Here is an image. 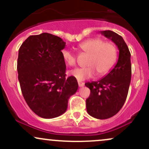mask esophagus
I'll list each match as a JSON object with an SVG mask.
<instances>
[{"label": "esophagus", "mask_w": 149, "mask_h": 149, "mask_svg": "<svg viewBox=\"0 0 149 149\" xmlns=\"http://www.w3.org/2000/svg\"><path fill=\"white\" fill-rule=\"evenodd\" d=\"M78 85H79V87H83V86H84L85 83H83V82L78 81Z\"/></svg>", "instance_id": "obj_1"}]
</instances>
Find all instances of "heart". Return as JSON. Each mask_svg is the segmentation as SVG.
Masks as SVG:
<instances>
[{
  "instance_id": "obj_1",
  "label": "heart",
  "mask_w": 149,
  "mask_h": 149,
  "mask_svg": "<svg viewBox=\"0 0 149 149\" xmlns=\"http://www.w3.org/2000/svg\"><path fill=\"white\" fill-rule=\"evenodd\" d=\"M81 53L88 54L86 61L88 66L77 68L71 71V74L78 80H85L95 76H106L113 69L118 58L117 48L111 42H104L102 39L95 38L82 42L78 45ZM61 55L66 64L75 66L76 55L69 49H64Z\"/></svg>"
}]
</instances>
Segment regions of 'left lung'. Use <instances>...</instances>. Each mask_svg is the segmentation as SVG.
<instances>
[{
  "label": "left lung",
  "mask_w": 149,
  "mask_h": 149,
  "mask_svg": "<svg viewBox=\"0 0 149 149\" xmlns=\"http://www.w3.org/2000/svg\"><path fill=\"white\" fill-rule=\"evenodd\" d=\"M100 33L117 45L118 59L107 76L98 81L85 84L90 90V97L86 100V109L93 118L107 119L120 110L127 98L131 81V54L122 36L110 30L100 31Z\"/></svg>",
  "instance_id": "8db88e82"
}]
</instances>
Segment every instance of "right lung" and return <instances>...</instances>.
I'll use <instances>...</instances> for the list:
<instances>
[{"mask_svg":"<svg viewBox=\"0 0 149 149\" xmlns=\"http://www.w3.org/2000/svg\"><path fill=\"white\" fill-rule=\"evenodd\" d=\"M61 38L47 33L30 36L19 49L18 80L24 98L36 115L54 118L66 112L78 88L76 78H66Z\"/></svg>","mask_w":149,"mask_h":149,"instance_id":"right-lung-1","label":"right lung"}]
</instances>
